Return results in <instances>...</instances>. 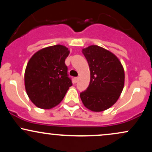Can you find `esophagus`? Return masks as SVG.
Instances as JSON below:
<instances>
[{"instance_id": "obj_1", "label": "esophagus", "mask_w": 152, "mask_h": 152, "mask_svg": "<svg viewBox=\"0 0 152 152\" xmlns=\"http://www.w3.org/2000/svg\"><path fill=\"white\" fill-rule=\"evenodd\" d=\"M78 79H79V78H78V77H75L74 78V81H75V82H78Z\"/></svg>"}]
</instances>
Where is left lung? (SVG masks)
Returning a JSON list of instances; mask_svg holds the SVG:
<instances>
[{
  "label": "left lung",
  "instance_id": "1",
  "mask_svg": "<svg viewBox=\"0 0 152 152\" xmlns=\"http://www.w3.org/2000/svg\"><path fill=\"white\" fill-rule=\"evenodd\" d=\"M89 66L90 83L80 94L84 105L99 112L112 106L121 95L124 85V70L114 53L99 46L82 50Z\"/></svg>",
  "mask_w": 152,
  "mask_h": 152
}]
</instances>
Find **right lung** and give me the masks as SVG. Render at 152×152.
<instances>
[{
	"instance_id": "add662e5",
	"label": "right lung",
	"mask_w": 152,
	"mask_h": 152,
	"mask_svg": "<svg viewBox=\"0 0 152 152\" xmlns=\"http://www.w3.org/2000/svg\"><path fill=\"white\" fill-rule=\"evenodd\" d=\"M69 53L66 46L56 45L38 50L28 62L25 88L37 107L49 109L57 106L72 86L65 64Z\"/></svg>"
}]
</instances>
